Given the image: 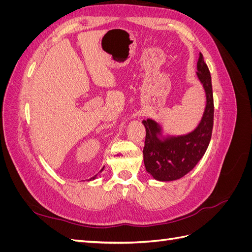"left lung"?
<instances>
[{"label": "left lung", "instance_id": "obj_1", "mask_svg": "<svg viewBox=\"0 0 252 252\" xmlns=\"http://www.w3.org/2000/svg\"><path fill=\"white\" fill-rule=\"evenodd\" d=\"M196 75L206 94L203 117L194 130L186 134H165L163 127L151 119L143 120L146 138L143 149L146 171L159 182L179 180L191 171L205 155L213 126V95L211 77L200 53Z\"/></svg>", "mask_w": 252, "mask_h": 252}]
</instances>
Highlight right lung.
Masks as SVG:
<instances>
[{"label": "right lung", "mask_w": 252, "mask_h": 252, "mask_svg": "<svg viewBox=\"0 0 252 252\" xmlns=\"http://www.w3.org/2000/svg\"><path fill=\"white\" fill-rule=\"evenodd\" d=\"M102 170H103V169H102ZM95 179H96V175H94V178H91V179H90V180H88V181H93V180H95Z\"/></svg>", "instance_id": "obj_1"}]
</instances>
